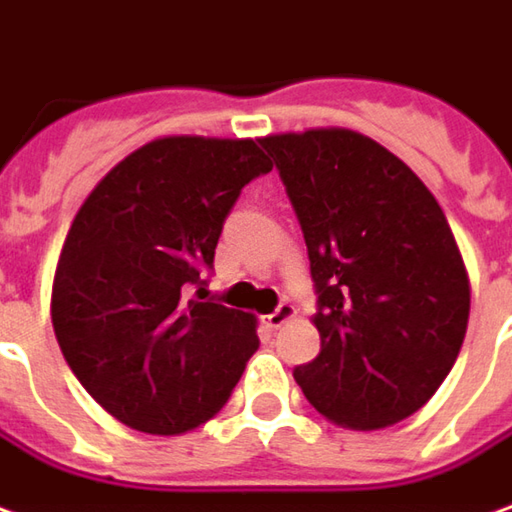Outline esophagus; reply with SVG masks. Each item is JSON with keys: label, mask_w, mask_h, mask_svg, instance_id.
Returning a JSON list of instances; mask_svg holds the SVG:
<instances>
[{"label": "esophagus", "mask_w": 512, "mask_h": 512, "mask_svg": "<svg viewBox=\"0 0 512 512\" xmlns=\"http://www.w3.org/2000/svg\"><path fill=\"white\" fill-rule=\"evenodd\" d=\"M293 315H296L293 304H279V307L270 312V315H264V324H267V329H279L284 327Z\"/></svg>", "instance_id": "34e87169"}]
</instances>
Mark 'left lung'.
Wrapping results in <instances>:
<instances>
[{"mask_svg":"<svg viewBox=\"0 0 512 512\" xmlns=\"http://www.w3.org/2000/svg\"><path fill=\"white\" fill-rule=\"evenodd\" d=\"M307 242L318 358L296 383L318 414L375 431L423 408L465 341L471 287L440 202L349 129L259 140Z\"/></svg>","mask_w":512,"mask_h":512,"instance_id":"8db88e82","label":"left lung"}]
</instances>
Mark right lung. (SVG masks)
Listing matches in <instances>:
<instances>
[{
	"label": "right lung",
	"instance_id": "obj_1",
	"mask_svg": "<svg viewBox=\"0 0 512 512\" xmlns=\"http://www.w3.org/2000/svg\"><path fill=\"white\" fill-rule=\"evenodd\" d=\"M270 168L259 140L163 137L120 160L72 219L53 329L72 375L123 425L197 428L259 349L253 315L187 293L205 296L225 219Z\"/></svg>",
	"mask_w": 512,
	"mask_h": 512
}]
</instances>
